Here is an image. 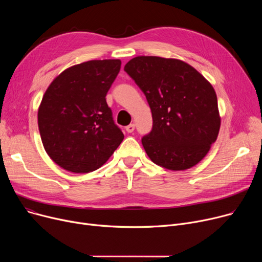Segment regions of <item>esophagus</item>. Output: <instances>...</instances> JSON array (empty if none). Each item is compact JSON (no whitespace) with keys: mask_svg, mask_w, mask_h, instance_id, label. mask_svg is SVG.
I'll return each instance as SVG.
<instances>
[{"mask_svg":"<svg viewBox=\"0 0 262 262\" xmlns=\"http://www.w3.org/2000/svg\"><path fill=\"white\" fill-rule=\"evenodd\" d=\"M125 129L127 133H133L135 130V124H129V125L125 127Z\"/></svg>","mask_w":262,"mask_h":262,"instance_id":"esophagus-1","label":"esophagus"}]
</instances>
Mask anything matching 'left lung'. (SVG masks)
Here are the masks:
<instances>
[{
    "instance_id": "1",
    "label": "left lung",
    "mask_w": 262,
    "mask_h": 262,
    "mask_svg": "<svg viewBox=\"0 0 262 262\" xmlns=\"http://www.w3.org/2000/svg\"><path fill=\"white\" fill-rule=\"evenodd\" d=\"M125 71L144 93L153 127L141 142L149 159L168 170L195 166L220 129L213 87L190 64L172 58L138 56Z\"/></svg>"
}]
</instances>
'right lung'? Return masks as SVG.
Masks as SVG:
<instances>
[{"instance_id":"add662e5","label":"right lung","mask_w":262,"mask_h":262,"mask_svg":"<svg viewBox=\"0 0 262 262\" xmlns=\"http://www.w3.org/2000/svg\"><path fill=\"white\" fill-rule=\"evenodd\" d=\"M121 60H90L67 69L47 89L38 110L41 141L51 159L73 173L98 170L124 135L106 103Z\"/></svg>"}]
</instances>
